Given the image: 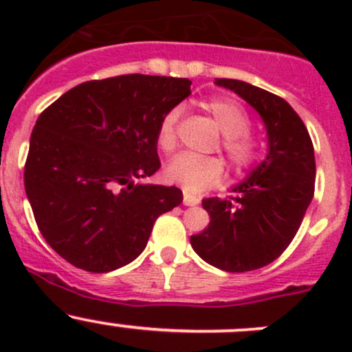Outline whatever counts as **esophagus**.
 I'll return each mask as SVG.
<instances>
[{"instance_id": "esophagus-1", "label": "esophagus", "mask_w": 352, "mask_h": 352, "mask_svg": "<svg viewBox=\"0 0 352 352\" xmlns=\"http://www.w3.org/2000/svg\"><path fill=\"white\" fill-rule=\"evenodd\" d=\"M199 202H201V199L197 196H192V194H189L187 190H184V204L186 206H197Z\"/></svg>"}]
</instances>
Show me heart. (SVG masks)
Masks as SVG:
<instances>
[{"label": "heart", "mask_w": 352, "mask_h": 352, "mask_svg": "<svg viewBox=\"0 0 352 352\" xmlns=\"http://www.w3.org/2000/svg\"><path fill=\"white\" fill-rule=\"evenodd\" d=\"M204 109L212 116L223 133L221 150L232 166L239 172L250 170L264 156L265 144L261 138L248 129L250 117L236 100L228 97H214L204 104ZM179 109H172L162 117L156 129V144L162 151L170 153L177 146V126ZM225 175V165L216 156H197L182 153L172 160L165 168L168 182L179 184L189 192L216 186Z\"/></svg>", "instance_id": "1"}]
</instances>
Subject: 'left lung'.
Instances as JSON below:
<instances>
[{
	"mask_svg": "<svg viewBox=\"0 0 352 352\" xmlns=\"http://www.w3.org/2000/svg\"><path fill=\"white\" fill-rule=\"evenodd\" d=\"M261 113L269 153L230 199L209 197L208 228L190 236L202 261L226 272L271 264L296 235L315 192V153L310 134L293 107L278 95L240 80L216 78Z\"/></svg>",
	"mask_w": 352,
	"mask_h": 352,
	"instance_id": "8db88e82",
	"label": "left lung"
}]
</instances>
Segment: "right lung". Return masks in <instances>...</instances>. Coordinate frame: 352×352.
<instances>
[{
  "label": "right lung",
  "instance_id": "add662e5",
  "mask_svg": "<svg viewBox=\"0 0 352 352\" xmlns=\"http://www.w3.org/2000/svg\"><path fill=\"white\" fill-rule=\"evenodd\" d=\"M187 78L122 74L78 85L38 116L25 192L45 242L74 267L109 272L146 247L177 187L136 184L160 168L156 129L190 95Z\"/></svg>",
  "mask_w": 352,
  "mask_h": 352
}]
</instances>
